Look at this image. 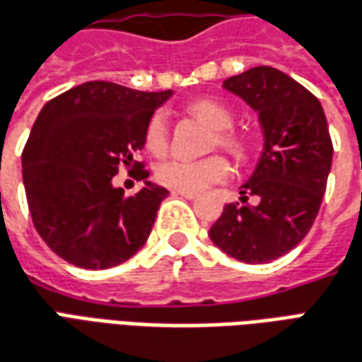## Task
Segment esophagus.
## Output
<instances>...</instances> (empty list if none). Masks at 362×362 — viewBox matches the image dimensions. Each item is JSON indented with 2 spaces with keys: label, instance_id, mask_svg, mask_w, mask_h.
Listing matches in <instances>:
<instances>
[{
  "label": "esophagus",
  "instance_id": "1",
  "mask_svg": "<svg viewBox=\"0 0 362 362\" xmlns=\"http://www.w3.org/2000/svg\"><path fill=\"white\" fill-rule=\"evenodd\" d=\"M174 194H178V196H182V198H186V199H196V198H198V194H194V192H182V189H176Z\"/></svg>",
  "mask_w": 362,
  "mask_h": 362
}]
</instances>
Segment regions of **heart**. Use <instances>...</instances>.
Listing matches in <instances>:
<instances>
[{
	"label": "heart",
	"instance_id": "b5f03b06",
	"mask_svg": "<svg viewBox=\"0 0 362 362\" xmlns=\"http://www.w3.org/2000/svg\"><path fill=\"white\" fill-rule=\"evenodd\" d=\"M189 115L204 121L206 125L216 129L214 145L221 146L235 158H243L247 155V143L237 133L231 131L233 127V113L225 107L223 103L202 98L188 103L186 107ZM145 145L148 153L160 156L168 148V127L163 113H156L151 117L145 131ZM231 173V166L221 155H211L199 160H186V158H170L164 160L156 168V180L163 186L182 192H204L217 182H223Z\"/></svg>",
	"mask_w": 362,
	"mask_h": 362
}]
</instances>
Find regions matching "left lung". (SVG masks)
Wrapping results in <instances>:
<instances>
[{
  "mask_svg": "<svg viewBox=\"0 0 362 362\" xmlns=\"http://www.w3.org/2000/svg\"><path fill=\"white\" fill-rule=\"evenodd\" d=\"M259 113L264 148L243 204H227L209 239L229 257L260 264L292 251L312 229L331 170L327 119L320 100L294 78L257 66L223 82ZM252 195L257 204H247Z\"/></svg>",
  "mask_w": 362,
  "mask_h": 362,
  "instance_id": "8db88e82",
  "label": "left lung"
}]
</instances>
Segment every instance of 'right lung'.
<instances>
[{"label":"right lung","mask_w":362,"mask_h":362,"mask_svg":"<svg viewBox=\"0 0 362 362\" xmlns=\"http://www.w3.org/2000/svg\"><path fill=\"white\" fill-rule=\"evenodd\" d=\"M170 95L86 82L45 103L23 148V184L35 229L60 259L110 269L145 245L168 189L146 180L135 156ZM121 165L146 180L135 197L112 186Z\"/></svg>","instance_id":"add662e5"}]
</instances>
